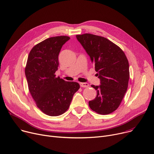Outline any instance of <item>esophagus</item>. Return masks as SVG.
I'll return each instance as SVG.
<instances>
[{"label":"esophagus","instance_id":"1","mask_svg":"<svg viewBox=\"0 0 154 154\" xmlns=\"http://www.w3.org/2000/svg\"><path fill=\"white\" fill-rule=\"evenodd\" d=\"M80 85L81 87H84V88L88 87L89 86V85H88V83H82V82L80 83Z\"/></svg>","mask_w":154,"mask_h":154}]
</instances>
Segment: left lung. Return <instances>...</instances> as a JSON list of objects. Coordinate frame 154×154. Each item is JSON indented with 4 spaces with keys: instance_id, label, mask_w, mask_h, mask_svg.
Instances as JSON below:
<instances>
[{
    "instance_id": "1",
    "label": "left lung",
    "mask_w": 154,
    "mask_h": 154,
    "mask_svg": "<svg viewBox=\"0 0 154 154\" xmlns=\"http://www.w3.org/2000/svg\"><path fill=\"white\" fill-rule=\"evenodd\" d=\"M76 38L95 65L100 79L99 86L91 85L97 93L95 98L88 102L89 106L100 115L111 113L119 107L128 89V60L123 51L106 38L90 33Z\"/></svg>"
}]
</instances>
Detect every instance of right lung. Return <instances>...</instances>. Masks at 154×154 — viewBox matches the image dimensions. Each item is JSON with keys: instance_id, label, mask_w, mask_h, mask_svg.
<instances>
[{"instance_id": "right-lung-1", "label": "right lung", "mask_w": 154, "mask_h": 154, "mask_svg": "<svg viewBox=\"0 0 154 154\" xmlns=\"http://www.w3.org/2000/svg\"><path fill=\"white\" fill-rule=\"evenodd\" d=\"M69 39L67 36L49 38L35 45L28 57L25 72L29 91L37 107L48 116L64 113L80 88L77 82L55 75L60 51Z\"/></svg>"}]
</instances>
